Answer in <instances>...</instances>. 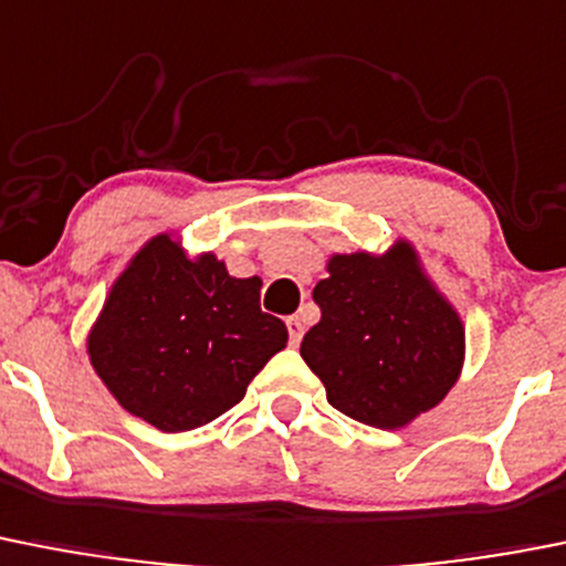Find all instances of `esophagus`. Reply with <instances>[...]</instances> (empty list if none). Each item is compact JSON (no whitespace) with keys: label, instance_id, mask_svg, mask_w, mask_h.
<instances>
[{"label":"esophagus","instance_id":"1","mask_svg":"<svg viewBox=\"0 0 566 566\" xmlns=\"http://www.w3.org/2000/svg\"><path fill=\"white\" fill-rule=\"evenodd\" d=\"M286 328H289V342H292V345L297 347L300 339H303V319H300V317H289L286 319Z\"/></svg>","mask_w":566,"mask_h":566}]
</instances>
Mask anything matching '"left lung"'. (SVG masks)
Instances as JSON below:
<instances>
[{"label": "left lung", "instance_id": "left-lung-1", "mask_svg": "<svg viewBox=\"0 0 566 566\" xmlns=\"http://www.w3.org/2000/svg\"><path fill=\"white\" fill-rule=\"evenodd\" d=\"M314 303L323 317L303 336L300 356L347 418L401 429L438 407L460 378L463 319L409 241L385 255H334Z\"/></svg>", "mask_w": 566, "mask_h": 566}]
</instances>
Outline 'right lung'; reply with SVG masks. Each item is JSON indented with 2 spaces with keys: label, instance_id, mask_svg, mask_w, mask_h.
<instances>
[{
  "label": "right lung",
  "instance_id": "obj_1",
  "mask_svg": "<svg viewBox=\"0 0 566 566\" xmlns=\"http://www.w3.org/2000/svg\"><path fill=\"white\" fill-rule=\"evenodd\" d=\"M286 342L261 311V277H232L212 252L188 258L163 232L114 280L86 350L123 409L188 432L235 407Z\"/></svg>",
  "mask_w": 566,
  "mask_h": 566
}]
</instances>
